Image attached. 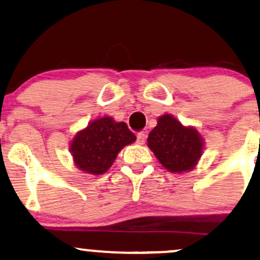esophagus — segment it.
Masks as SVG:
<instances>
[{
	"mask_svg": "<svg viewBox=\"0 0 260 260\" xmlns=\"http://www.w3.org/2000/svg\"><path fill=\"white\" fill-rule=\"evenodd\" d=\"M146 141V134L144 131H141V133L138 134V144L139 145H144Z\"/></svg>",
	"mask_w": 260,
	"mask_h": 260,
	"instance_id": "esophagus-1",
	"label": "esophagus"
}]
</instances>
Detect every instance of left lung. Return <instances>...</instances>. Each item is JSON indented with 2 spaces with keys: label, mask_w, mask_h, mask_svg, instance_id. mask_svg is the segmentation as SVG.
Returning a JSON list of instances; mask_svg holds the SVG:
<instances>
[{
  "label": "left lung",
  "mask_w": 260,
  "mask_h": 260,
  "mask_svg": "<svg viewBox=\"0 0 260 260\" xmlns=\"http://www.w3.org/2000/svg\"><path fill=\"white\" fill-rule=\"evenodd\" d=\"M147 142L159 163L173 173L193 169L203 154L204 142L198 130L169 114L159 116Z\"/></svg>",
  "instance_id": "8db88e82"
}]
</instances>
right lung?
I'll return each instance as SVG.
<instances>
[{
	"mask_svg": "<svg viewBox=\"0 0 260 260\" xmlns=\"http://www.w3.org/2000/svg\"><path fill=\"white\" fill-rule=\"evenodd\" d=\"M136 140L125 122H116L110 116L89 122L76 134L70 145L75 165L84 173L99 176L106 173L121 148Z\"/></svg>",
	"mask_w": 260,
	"mask_h": 260,
	"instance_id": "right-lung-1",
	"label": "right lung"
}]
</instances>
